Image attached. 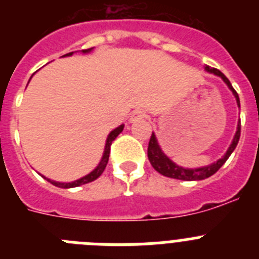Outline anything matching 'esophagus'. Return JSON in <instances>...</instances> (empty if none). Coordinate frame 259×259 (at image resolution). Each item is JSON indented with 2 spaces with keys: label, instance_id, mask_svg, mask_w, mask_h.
<instances>
[{
  "label": "esophagus",
  "instance_id": "obj_1",
  "mask_svg": "<svg viewBox=\"0 0 259 259\" xmlns=\"http://www.w3.org/2000/svg\"><path fill=\"white\" fill-rule=\"evenodd\" d=\"M144 118H146L145 110L136 109L134 113L131 114V118H130V120H131V122H136V120H140V119H144Z\"/></svg>",
  "mask_w": 259,
  "mask_h": 259
}]
</instances>
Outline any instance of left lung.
Segmentation results:
<instances>
[{
	"label": "left lung",
	"instance_id": "obj_1",
	"mask_svg": "<svg viewBox=\"0 0 259 259\" xmlns=\"http://www.w3.org/2000/svg\"><path fill=\"white\" fill-rule=\"evenodd\" d=\"M205 70L212 72V74L218 75L222 79L224 80V83L227 84L228 88L232 91V93L236 97L237 105L240 106V100L237 92L233 89L232 84L230 83V80L224 76V74H222L221 71L217 70V68H210L209 66L205 67ZM240 134H241V122H239L237 124V131L235 137H233V141L231 144V146L228 148L227 153L224 154L223 158H221L219 161H217L215 163L210 164L206 167H201V168H184L182 166H178L176 163H174L170 158L167 157L163 152L161 150L159 145L157 143V139H155V135L152 134L149 140V145H148V158H149L150 163L154 167V170H157L158 172L162 174V175L167 176V178H172V179H179V180H187V182H192V180H203L206 178H210L211 175H214L217 171L226 163L230 155L232 154V152L235 150V148L237 146V143L240 140Z\"/></svg>",
	"mask_w": 259,
	"mask_h": 259
}]
</instances>
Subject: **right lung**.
<instances>
[{"label": "right lung", "mask_w": 259, "mask_h": 259, "mask_svg": "<svg viewBox=\"0 0 259 259\" xmlns=\"http://www.w3.org/2000/svg\"><path fill=\"white\" fill-rule=\"evenodd\" d=\"M91 50H92V48H91V49H84V50H81V52H83V53H88V52H91ZM72 53H74V52L67 53V54H65V56H71ZM123 128H124V125H119V127L115 128L114 131L110 132V135H109V136H107L106 145H105V152H104V155H102L101 162H100V164H98V166L96 167L95 170H93L91 174H88V175L84 176V178H81V179L75 180V182H72V183H58V182H54V180L47 179V178H45V179H47L49 183H52L53 185H56V187H59V188H74V187H79V185L87 184V183H91V182H93V180H96L98 178V176H100L102 172H104L105 167H106V164H107V161H109L110 148H111V143H113V141L116 139V136H118V135L123 131Z\"/></svg>", "instance_id": "right-lung-1"}]
</instances>
